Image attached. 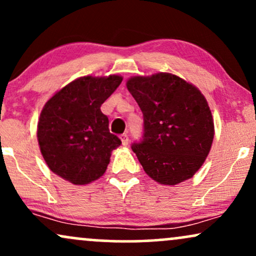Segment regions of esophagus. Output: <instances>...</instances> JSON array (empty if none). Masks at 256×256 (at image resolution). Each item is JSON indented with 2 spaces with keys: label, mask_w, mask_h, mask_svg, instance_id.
Returning <instances> with one entry per match:
<instances>
[{
  "label": "esophagus",
  "mask_w": 256,
  "mask_h": 256,
  "mask_svg": "<svg viewBox=\"0 0 256 256\" xmlns=\"http://www.w3.org/2000/svg\"><path fill=\"white\" fill-rule=\"evenodd\" d=\"M120 140H122V146H128V134H122L120 136Z\"/></svg>",
  "instance_id": "esophagus-1"
}]
</instances>
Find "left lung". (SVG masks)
<instances>
[{
	"label": "left lung",
	"mask_w": 256,
	"mask_h": 256,
	"mask_svg": "<svg viewBox=\"0 0 256 256\" xmlns=\"http://www.w3.org/2000/svg\"><path fill=\"white\" fill-rule=\"evenodd\" d=\"M143 113V136L132 143L152 179L176 185L192 178L212 146L214 122L201 91L171 73L132 77L126 83Z\"/></svg>",
	"instance_id": "obj_1"
}]
</instances>
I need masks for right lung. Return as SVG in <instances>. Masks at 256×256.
Listing matches in <instances>:
<instances>
[{
    "instance_id": "right-lung-1",
    "label": "right lung",
    "mask_w": 256,
    "mask_h": 256,
    "mask_svg": "<svg viewBox=\"0 0 256 256\" xmlns=\"http://www.w3.org/2000/svg\"><path fill=\"white\" fill-rule=\"evenodd\" d=\"M122 80L116 74L78 78L44 106L37 126L38 144L55 174L84 185L106 172L112 150L122 140L110 132L101 106Z\"/></svg>"
}]
</instances>
